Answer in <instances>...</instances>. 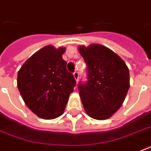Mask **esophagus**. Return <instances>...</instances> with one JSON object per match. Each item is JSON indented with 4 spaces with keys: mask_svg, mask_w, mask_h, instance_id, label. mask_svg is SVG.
I'll list each match as a JSON object with an SVG mask.
<instances>
[{
    "mask_svg": "<svg viewBox=\"0 0 151 151\" xmlns=\"http://www.w3.org/2000/svg\"><path fill=\"white\" fill-rule=\"evenodd\" d=\"M73 77L75 78L76 81H78V80H79V73H78V71H75L73 73Z\"/></svg>",
    "mask_w": 151,
    "mask_h": 151,
    "instance_id": "1",
    "label": "esophagus"
}]
</instances>
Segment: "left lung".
I'll list each match as a JSON object with an SVG mask.
<instances>
[{"instance_id":"left-lung-1","label":"left lung","mask_w":151,"mask_h":151,"mask_svg":"<svg viewBox=\"0 0 151 151\" xmlns=\"http://www.w3.org/2000/svg\"><path fill=\"white\" fill-rule=\"evenodd\" d=\"M87 65V80L78 91L87 114L96 120L110 117L124 102L129 88V70L121 57L101 45L78 48Z\"/></svg>"}]
</instances>
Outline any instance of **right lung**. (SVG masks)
Instances as JSON below:
<instances>
[{
	"mask_svg": "<svg viewBox=\"0 0 151 151\" xmlns=\"http://www.w3.org/2000/svg\"><path fill=\"white\" fill-rule=\"evenodd\" d=\"M65 48L47 45L25 62L18 72L17 86L26 105L38 117L54 119L63 114L76 86L63 59Z\"/></svg>",
	"mask_w": 151,
	"mask_h": 151,
	"instance_id": "1",
	"label": "right lung"
}]
</instances>
